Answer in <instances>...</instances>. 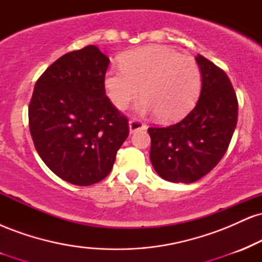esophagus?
<instances>
[{
    "instance_id": "obj_1",
    "label": "esophagus",
    "mask_w": 262,
    "mask_h": 262,
    "mask_svg": "<svg viewBox=\"0 0 262 262\" xmlns=\"http://www.w3.org/2000/svg\"><path fill=\"white\" fill-rule=\"evenodd\" d=\"M145 128L146 125L144 124V123H141L140 121H138V119L132 118L130 121H129V132H130V133H134V132L137 130H143V129Z\"/></svg>"
}]
</instances>
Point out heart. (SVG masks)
Returning <instances> with one entry per match:
<instances>
[{"mask_svg":"<svg viewBox=\"0 0 262 262\" xmlns=\"http://www.w3.org/2000/svg\"><path fill=\"white\" fill-rule=\"evenodd\" d=\"M202 85L197 62L164 45L130 50L121 58V69L104 75V89L118 110H125L139 95L140 113H156L162 122L182 118L196 103Z\"/></svg>","mask_w":262,"mask_h":262,"instance_id":"heart-1","label":"heart"}]
</instances>
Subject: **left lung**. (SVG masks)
I'll return each instance as SVG.
<instances>
[{
	"label": "left lung",
	"instance_id": "1",
	"mask_svg": "<svg viewBox=\"0 0 262 262\" xmlns=\"http://www.w3.org/2000/svg\"><path fill=\"white\" fill-rule=\"evenodd\" d=\"M202 89L196 106L181 122L149 128L150 161L169 182L192 183L221 161L237 121V100L229 77L202 55L196 56Z\"/></svg>",
	"mask_w": 262,
	"mask_h": 262
}]
</instances>
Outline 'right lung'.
I'll return each mask as SVG.
<instances>
[{"label": "right lung", "instance_id": "right-lung-1", "mask_svg": "<svg viewBox=\"0 0 262 262\" xmlns=\"http://www.w3.org/2000/svg\"><path fill=\"white\" fill-rule=\"evenodd\" d=\"M110 59L96 45L62 55L39 77L29 103V130L39 156L73 185L100 182L129 134L128 119L106 96Z\"/></svg>", "mask_w": 262, "mask_h": 262}]
</instances>
